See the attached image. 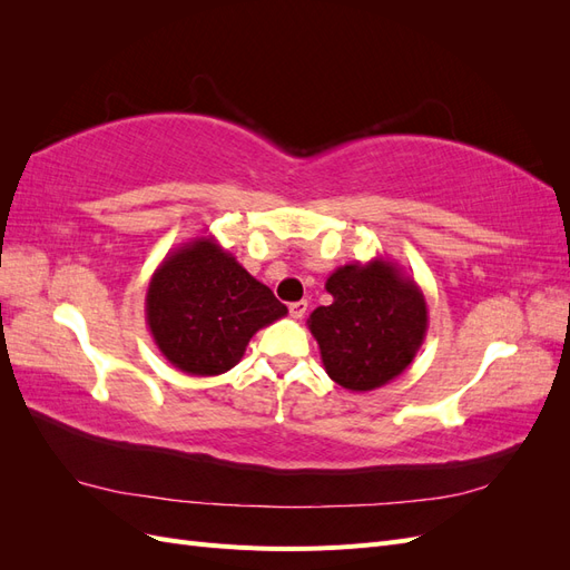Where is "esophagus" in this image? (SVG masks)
Instances as JSON below:
<instances>
[{
    "mask_svg": "<svg viewBox=\"0 0 570 570\" xmlns=\"http://www.w3.org/2000/svg\"><path fill=\"white\" fill-rule=\"evenodd\" d=\"M306 308H308L306 302H292L289 304V316L292 318H304L306 316Z\"/></svg>",
    "mask_w": 570,
    "mask_h": 570,
    "instance_id": "1",
    "label": "esophagus"
}]
</instances>
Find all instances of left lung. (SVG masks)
Wrapping results in <instances>:
<instances>
[{
    "label": "left lung",
    "instance_id": "obj_1",
    "mask_svg": "<svg viewBox=\"0 0 570 570\" xmlns=\"http://www.w3.org/2000/svg\"><path fill=\"white\" fill-rule=\"evenodd\" d=\"M327 306L306 325L318 342L331 381L368 392L400 377L428 333V304L419 283L385 256L347 264L331 273Z\"/></svg>",
    "mask_w": 570,
    "mask_h": 570
}]
</instances>
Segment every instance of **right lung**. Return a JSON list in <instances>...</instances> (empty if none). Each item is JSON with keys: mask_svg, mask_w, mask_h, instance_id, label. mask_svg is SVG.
<instances>
[{"mask_svg": "<svg viewBox=\"0 0 570 570\" xmlns=\"http://www.w3.org/2000/svg\"><path fill=\"white\" fill-rule=\"evenodd\" d=\"M287 306L249 275L214 235L168 252L151 273L147 327L170 366L187 375H220L239 364L256 331Z\"/></svg>", "mask_w": 570, "mask_h": 570, "instance_id": "right-lung-1", "label": "right lung"}]
</instances>
